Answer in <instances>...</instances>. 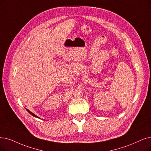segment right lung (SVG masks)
Instances as JSON below:
<instances>
[{"instance_id":"obj_1","label":"right lung","mask_w":151,"mask_h":151,"mask_svg":"<svg viewBox=\"0 0 151 151\" xmlns=\"http://www.w3.org/2000/svg\"><path fill=\"white\" fill-rule=\"evenodd\" d=\"M27 111H28V112H29V114H31V115H32V116H35V117H36V118H39V117H38V116H36V115H35V114H32V112H30V111H29V110H28V109H27Z\"/></svg>"}]
</instances>
